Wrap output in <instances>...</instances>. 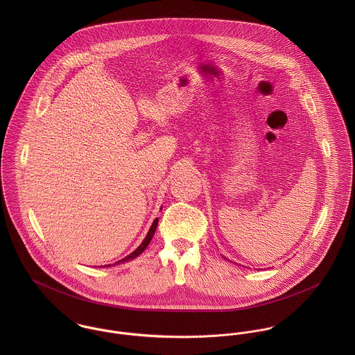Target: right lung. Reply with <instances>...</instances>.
I'll list each match as a JSON object with an SVG mask.
<instances>
[{
  "label": "right lung",
  "mask_w": 355,
  "mask_h": 355,
  "mask_svg": "<svg viewBox=\"0 0 355 355\" xmlns=\"http://www.w3.org/2000/svg\"><path fill=\"white\" fill-rule=\"evenodd\" d=\"M157 224H158V218H155V220L153 221L152 227H150V230H149V232H148L146 238H145V239H144V242L138 246V249H135L132 253L128 254V255H127V257H124L123 259H120V261L114 262L113 265H119V263H123V262L131 261V259L137 258L139 254L144 253V252H145V249L149 246V243H150V241H152L153 235H154V232H155V230H157ZM103 266L106 268V266H110V265H103Z\"/></svg>",
  "instance_id": "1"
}]
</instances>
